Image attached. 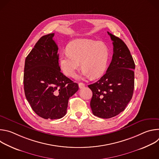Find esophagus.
Returning <instances> with one entry per match:
<instances>
[{
    "instance_id": "34e87169",
    "label": "esophagus",
    "mask_w": 159,
    "mask_h": 159,
    "mask_svg": "<svg viewBox=\"0 0 159 159\" xmlns=\"http://www.w3.org/2000/svg\"><path fill=\"white\" fill-rule=\"evenodd\" d=\"M79 87L80 89H82L85 87V84L82 82H80V83H79Z\"/></svg>"
}]
</instances>
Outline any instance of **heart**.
<instances>
[{
  "label": "heart",
  "mask_w": 159,
  "mask_h": 159,
  "mask_svg": "<svg viewBox=\"0 0 159 159\" xmlns=\"http://www.w3.org/2000/svg\"><path fill=\"white\" fill-rule=\"evenodd\" d=\"M110 55V50L104 42L77 39L68 45L67 53L61 54L60 65L65 75L74 77L81 62L82 75L96 79L106 72Z\"/></svg>",
  "instance_id": "1"
}]
</instances>
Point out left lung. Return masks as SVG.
<instances>
[{"label": "left lung", "mask_w": 159, "mask_h": 159, "mask_svg": "<svg viewBox=\"0 0 159 159\" xmlns=\"http://www.w3.org/2000/svg\"><path fill=\"white\" fill-rule=\"evenodd\" d=\"M113 44V55L106 73L96 82L89 85L93 91L90 107L93 115L111 118L123 111L132 98L134 62L126 44L107 32Z\"/></svg>", "instance_id": "left-lung-1"}]
</instances>
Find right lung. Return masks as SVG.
<instances>
[{"label": "right lung", "mask_w": 159, "mask_h": 159, "mask_svg": "<svg viewBox=\"0 0 159 159\" xmlns=\"http://www.w3.org/2000/svg\"><path fill=\"white\" fill-rule=\"evenodd\" d=\"M54 33L42 36L25 60L24 89L36 114L44 119H60L66 113L69 99L79 85L61 72Z\"/></svg>", "instance_id": "obj_1"}]
</instances>
